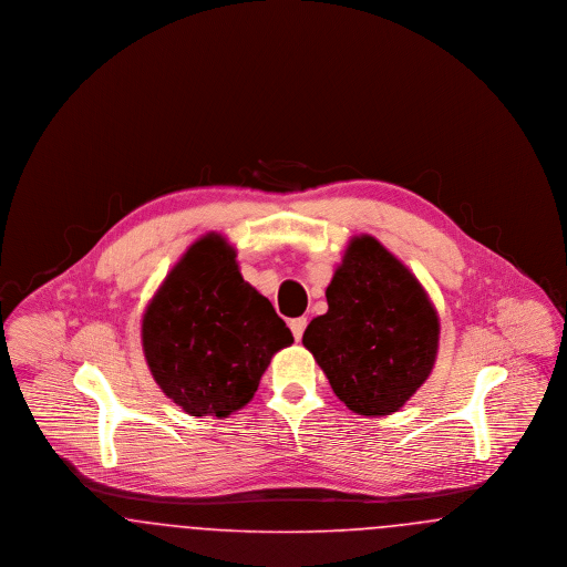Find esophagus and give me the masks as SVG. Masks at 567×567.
I'll list each match as a JSON object with an SVG mask.
<instances>
[{"label": "esophagus", "mask_w": 567, "mask_h": 567, "mask_svg": "<svg viewBox=\"0 0 567 567\" xmlns=\"http://www.w3.org/2000/svg\"><path fill=\"white\" fill-rule=\"evenodd\" d=\"M306 324H308V319L306 317H301V319H293L289 327H291V331H293V338H296L297 342L301 340V336H303V329H306Z\"/></svg>", "instance_id": "esophagus-1"}]
</instances>
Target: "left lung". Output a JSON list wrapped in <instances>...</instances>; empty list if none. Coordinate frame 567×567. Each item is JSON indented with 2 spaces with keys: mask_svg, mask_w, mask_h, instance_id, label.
Wrapping results in <instances>:
<instances>
[{
  "mask_svg": "<svg viewBox=\"0 0 567 567\" xmlns=\"http://www.w3.org/2000/svg\"><path fill=\"white\" fill-rule=\"evenodd\" d=\"M303 331L333 393L363 416L398 412L430 378L440 319L416 276L372 236L352 238Z\"/></svg>",
  "mask_w": 567,
  "mask_h": 567,
  "instance_id": "left-lung-1",
  "label": "left lung"
}]
</instances>
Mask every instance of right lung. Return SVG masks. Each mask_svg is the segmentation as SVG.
<instances>
[{
	"mask_svg": "<svg viewBox=\"0 0 567 567\" xmlns=\"http://www.w3.org/2000/svg\"><path fill=\"white\" fill-rule=\"evenodd\" d=\"M289 344L291 329L244 280L234 246L218 234L190 246L142 317L151 374L190 416L225 419L244 408Z\"/></svg>",
	"mask_w": 567,
	"mask_h": 567,
	"instance_id": "right-lung-1",
	"label": "right lung"
}]
</instances>
